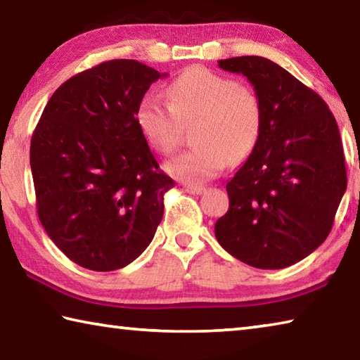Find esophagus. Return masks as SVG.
Instances as JSON below:
<instances>
[{"label": "esophagus", "mask_w": 360, "mask_h": 360, "mask_svg": "<svg viewBox=\"0 0 360 360\" xmlns=\"http://www.w3.org/2000/svg\"><path fill=\"white\" fill-rule=\"evenodd\" d=\"M184 188L192 195H200L205 192V187L203 186H195V184H184Z\"/></svg>", "instance_id": "34e87169"}]
</instances>
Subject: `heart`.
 <instances>
[{"label":"heart","instance_id":"obj_1","mask_svg":"<svg viewBox=\"0 0 360 360\" xmlns=\"http://www.w3.org/2000/svg\"><path fill=\"white\" fill-rule=\"evenodd\" d=\"M168 101L146 94L135 112L136 125L152 149L172 154L181 141V124H191L192 149L167 163V172L191 184L208 181L230 162L251 155L264 127V106L252 87L206 68H188L167 89Z\"/></svg>","mask_w":360,"mask_h":360}]
</instances>
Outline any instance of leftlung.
<instances>
[{"label": "left lung", "mask_w": 360, "mask_h": 360, "mask_svg": "<svg viewBox=\"0 0 360 360\" xmlns=\"http://www.w3.org/2000/svg\"><path fill=\"white\" fill-rule=\"evenodd\" d=\"M248 77L264 106V127L248 160L227 182L229 211L214 233L245 264L278 270L318 249L346 191L337 120L327 103L271 60H219Z\"/></svg>", "instance_id": "1"}]
</instances>
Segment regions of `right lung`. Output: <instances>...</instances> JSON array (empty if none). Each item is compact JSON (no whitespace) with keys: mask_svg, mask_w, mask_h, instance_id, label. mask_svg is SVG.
<instances>
[{"mask_svg":"<svg viewBox=\"0 0 360 360\" xmlns=\"http://www.w3.org/2000/svg\"><path fill=\"white\" fill-rule=\"evenodd\" d=\"M160 76L136 60L103 62L60 85L33 131L39 221L60 251L89 270H119L139 257L174 187L135 119Z\"/></svg>","mask_w":360,"mask_h":360,"instance_id":"1","label":"right lung"}]
</instances>
